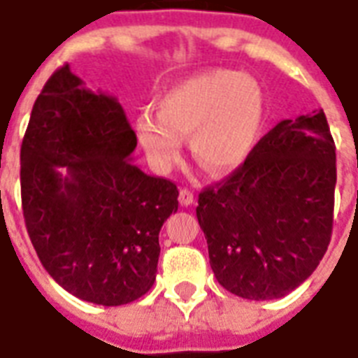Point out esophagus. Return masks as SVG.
<instances>
[{
  "instance_id": "34e87169",
  "label": "esophagus",
  "mask_w": 358,
  "mask_h": 358,
  "mask_svg": "<svg viewBox=\"0 0 358 358\" xmlns=\"http://www.w3.org/2000/svg\"><path fill=\"white\" fill-rule=\"evenodd\" d=\"M179 203L182 205V207H188V205L194 203V194L190 192V190H187V188H182L181 192H179Z\"/></svg>"
}]
</instances>
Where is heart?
<instances>
[{"instance_id":"b5f03b06","label":"heart","mask_w":358,"mask_h":358,"mask_svg":"<svg viewBox=\"0 0 358 358\" xmlns=\"http://www.w3.org/2000/svg\"><path fill=\"white\" fill-rule=\"evenodd\" d=\"M263 91L256 80L215 69L182 80L157 101V115L136 117V138L151 166L168 173L190 138L192 157L213 176H229L250 159L262 132Z\"/></svg>"}]
</instances>
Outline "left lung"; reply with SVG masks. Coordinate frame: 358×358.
<instances>
[{"mask_svg":"<svg viewBox=\"0 0 358 358\" xmlns=\"http://www.w3.org/2000/svg\"><path fill=\"white\" fill-rule=\"evenodd\" d=\"M334 187L323 110L280 121L239 170L199 194L196 217L220 285L268 301L303 284L331 243Z\"/></svg>","mask_w":358,"mask_h":358,"instance_id":"obj_1","label":"left lung"}]
</instances>
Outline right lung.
I'll use <instances>...</instances> for the list:
<instances>
[{
	"label": "right lung",
	"mask_w": 358,
	"mask_h": 358,
	"mask_svg": "<svg viewBox=\"0 0 358 358\" xmlns=\"http://www.w3.org/2000/svg\"><path fill=\"white\" fill-rule=\"evenodd\" d=\"M117 99L57 69L33 104L20 149L22 209L43 267L74 297L129 304L157 278L159 234L177 210L171 181L132 162Z\"/></svg>",
	"instance_id": "1"
}]
</instances>
